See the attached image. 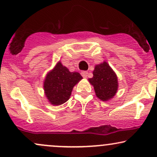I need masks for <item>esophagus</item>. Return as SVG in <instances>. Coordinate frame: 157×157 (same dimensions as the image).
<instances>
[{
  "label": "esophagus",
  "mask_w": 157,
  "mask_h": 157,
  "mask_svg": "<svg viewBox=\"0 0 157 157\" xmlns=\"http://www.w3.org/2000/svg\"><path fill=\"white\" fill-rule=\"evenodd\" d=\"M88 75H89V73H88L87 71H82V72H81V75H82V76L84 78H87Z\"/></svg>",
  "instance_id": "34e87169"
}]
</instances>
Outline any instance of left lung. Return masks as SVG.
Returning a JSON list of instances; mask_svg holds the SVG:
<instances>
[{
	"label": "left lung",
	"mask_w": 157,
	"mask_h": 157,
	"mask_svg": "<svg viewBox=\"0 0 157 157\" xmlns=\"http://www.w3.org/2000/svg\"><path fill=\"white\" fill-rule=\"evenodd\" d=\"M89 81L93 86L96 96L102 101H109L117 92V76L105 61L95 66L93 77Z\"/></svg>",
	"instance_id": "obj_1"
}]
</instances>
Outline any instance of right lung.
Listing matches in <instances>:
<instances>
[{
  "label": "right lung",
  "instance_id": "obj_1",
  "mask_svg": "<svg viewBox=\"0 0 157 157\" xmlns=\"http://www.w3.org/2000/svg\"><path fill=\"white\" fill-rule=\"evenodd\" d=\"M82 79L80 73L71 72L59 61L46 74L44 81V93L48 101L53 105L65 103L70 98L73 88Z\"/></svg>",
  "mask_w": 157,
  "mask_h": 157
}]
</instances>
